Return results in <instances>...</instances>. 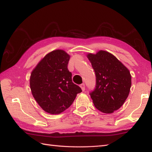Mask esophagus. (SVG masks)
Listing matches in <instances>:
<instances>
[{
  "instance_id": "1",
  "label": "esophagus",
  "mask_w": 152,
  "mask_h": 152,
  "mask_svg": "<svg viewBox=\"0 0 152 152\" xmlns=\"http://www.w3.org/2000/svg\"><path fill=\"white\" fill-rule=\"evenodd\" d=\"M80 88H81V89H82V91H85V88H86L84 83H82V84L80 85Z\"/></svg>"
}]
</instances>
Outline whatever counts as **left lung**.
Instances as JSON below:
<instances>
[{
  "instance_id": "1",
  "label": "left lung",
  "mask_w": 152,
  "mask_h": 152,
  "mask_svg": "<svg viewBox=\"0 0 152 152\" xmlns=\"http://www.w3.org/2000/svg\"><path fill=\"white\" fill-rule=\"evenodd\" d=\"M87 56L96 76L95 88L89 93L93 104L101 112L111 114L124 104L129 94V70L108 51L101 50Z\"/></svg>"
}]
</instances>
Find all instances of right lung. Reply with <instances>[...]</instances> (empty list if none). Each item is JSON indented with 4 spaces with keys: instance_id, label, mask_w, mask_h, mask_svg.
<instances>
[{
    "instance_id": "right-lung-1",
    "label": "right lung",
    "mask_w": 152,
    "mask_h": 152,
    "mask_svg": "<svg viewBox=\"0 0 152 152\" xmlns=\"http://www.w3.org/2000/svg\"><path fill=\"white\" fill-rule=\"evenodd\" d=\"M70 56L61 50L52 51L42 59L31 72L32 94L40 107L51 114H59L72 104L82 91L72 82L68 70Z\"/></svg>"
}]
</instances>
